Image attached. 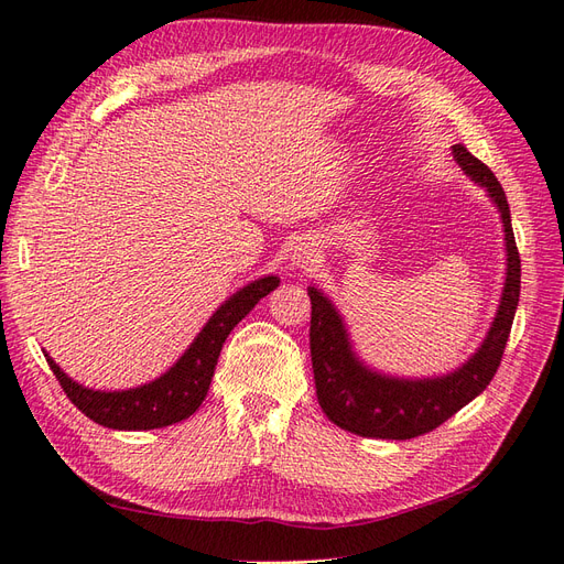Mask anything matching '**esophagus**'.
<instances>
[{
    "label": "esophagus",
    "mask_w": 564,
    "mask_h": 564,
    "mask_svg": "<svg viewBox=\"0 0 564 564\" xmlns=\"http://www.w3.org/2000/svg\"><path fill=\"white\" fill-rule=\"evenodd\" d=\"M315 258H317V253H315L311 241H299V245L292 249V265H296V268L308 270L315 263Z\"/></svg>",
    "instance_id": "obj_1"
}]
</instances>
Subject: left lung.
Instances as JSON below:
<instances>
[{"label":"left lung","mask_w":564,"mask_h":564,"mask_svg":"<svg viewBox=\"0 0 564 564\" xmlns=\"http://www.w3.org/2000/svg\"><path fill=\"white\" fill-rule=\"evenodd\" d=\"M453 159L498 206L506 232V284L498 313L475 356L458 370L441 377L403 379L382 375L365 365L348 339L334 303L315 286L311 296V360L317 403L337 427L368 438H415L436 430L463 405L489 387L503 358L510 327L520 301V253H517L510 206L489 165L475 159L463 144H453Z\"/></svg>","instance_id":"obj_1"}]
</instances>
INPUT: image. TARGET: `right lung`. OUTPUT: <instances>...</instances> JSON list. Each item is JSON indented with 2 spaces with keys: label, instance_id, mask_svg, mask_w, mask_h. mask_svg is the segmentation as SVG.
<instances>
[{
  "label": "right lung",
  "instance_id": "obj_1",
  "mask_svg": "<svg viewBox=\"0 0 564 564\" xmlns=\"http://www.w3.org/2000/svg\"><path fill=\"white\" fill-rule=\"evenodd\" d=\"M278 284L280 280L275 275H268L241 286L237 294H232L210 315L204 329L196 334L192 346L173 368L142 387L126 391L87 389L73 382L50 354H44V358H47L70 403L101 427L126 432L169 427V424L187 420L199 410L208 393L213 370L218 365L227 334L237 327L241 317L249 315L258 301L268 296L272 289H278Z\"/></svg>",
  "mask_w": 564,
  "mask_h": 564
}]
</instances>
